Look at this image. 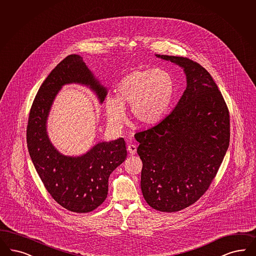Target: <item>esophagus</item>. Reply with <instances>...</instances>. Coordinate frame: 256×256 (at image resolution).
<instances>
[{"instance_id":"34e87169","label":"esophagus","mask_w":256,"mask_h":256,"mask_svg":"<svg viewBox=\"0 0 256 256\" xmlns=\"http://www.w3.org/2000/svg\"><path fill=\"white\" fill-rule=\"evenodd\" d=\"M128 152L131 154H136V146L134 145V144H130L128 146Z\"/></svg>"}]
</instances>
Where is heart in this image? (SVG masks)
I'll return each instance as SVG.
<instances>
[{
    "instance_id": "1",
    "label": "heart",
    "mask_w": 256,
    "mask_h": 256,
    "mask_svg": "<svg viewBox=\"0 0 256 256\" xmlns=\"http://www.w3.org/2000/svg\"><path fill=\"white\" fill-rule=\"evenodd\" d=\"M116 98L106 96L105 111L111 124L125 120V106L131 104L132 118L143 125L160 122L170 107L174 82L162 69L136 70L124 76L114 89Z\"/></svg>"
}]
</instances>
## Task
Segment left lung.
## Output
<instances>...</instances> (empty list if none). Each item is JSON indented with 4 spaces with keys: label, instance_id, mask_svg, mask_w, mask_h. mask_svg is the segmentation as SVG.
Segmentation results:
<instances>
[{
    "label": "left lung",
    "instance_id": "8db88e82",
    "mask_svg": "<svg viewBox=\"0 0 256 256\" xmlns=\"http://www.w3.org/2000/svg\"><path fill=\"white\" fill-rule=\"evenodd\" d=\"M184 69L187 87L172 112L136 132L143 198L152 208L174 212L208 189L230 143V113L208 71L188 58L156 55Z\"/></svg>",
    "mask_w": 256,
    "mask_h": 256
}]
</instances>
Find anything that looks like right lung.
I'll list each match as a JSON object with an SVG mask.
<instances>
[{
	"instance_id": "add662e5",
	"label": "right lung",
	"mask_w": 256,
	"mask_h": 256,
	"mask_svg": "<svg viewBox=\"0 0 256 256\" xmlns=\"http://www.w3.org/2000/svg\"><path fill=\"white\" fill-rule=\"evenodd\" d=\"M80 84L94 90L102 102L105 87L100 84L78 55H69L55 67L34 98L26 127L29 154L46 189L57 203L70 212L84 214L100 206L108 194L112 172L126 158L124 138L100 142L80 156H66L57 151L46 132L48 114L60 89Z\"/></svg>"
}]
</instances>
